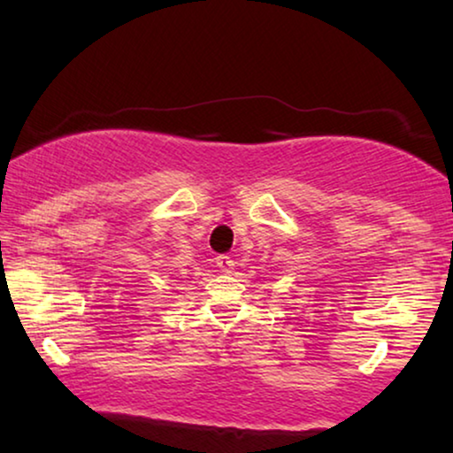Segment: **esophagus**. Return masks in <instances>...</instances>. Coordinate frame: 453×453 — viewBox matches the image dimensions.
I'll use <instances>...</instances> for the list:
<instances>
[{
  "label": "esophagus",
  "instance_id": "34e87169",
  "mask_svg": "<svg viewBox=\"0 0 453 453\" xmlns=\"http://www.w3.org/2000/svg\"><path fill=\"white\" fill-rule=\"evenodd\" d=\"M216 265H219L220 272H225V274H231L234 268V262H233V257H228V256H219L216 257Z\"/></svg>",
  "mask_w": 453,
  "mask_h": 453
}]
</instances>
